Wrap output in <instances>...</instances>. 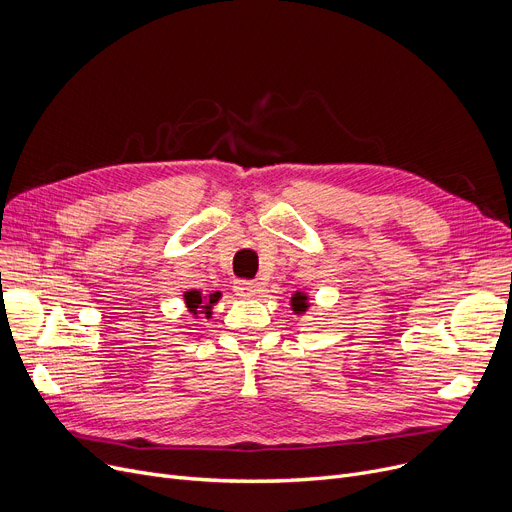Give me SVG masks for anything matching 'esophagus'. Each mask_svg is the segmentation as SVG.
<instances>
[{
    "instance_id": "obj_1",
    "label": "esophagus",
    "mask_w": 512,
    "mask_h": 512,
    "mask_svg": "<svg viewBox=\"0 0 512 512\" xmlns=\"http://www.w3.org/2000/svg\"><path fill=\"white\" fill-rule=\"evenodd\" d=\"M234 290L240 294V297H257L261 292V284L257 280H236Z\"/></svg>"
}]
</instances>
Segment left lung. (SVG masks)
I'll return each mask as SVG.
<instances>
[{"label":"left lung","instance_id":"obj_1","mask_svg":"<svg viewBox=\"0 0 512 512\" xmlns=\"http://www.w3.org/2000/svg\"><path fill=\"white\" fill-rule=\"evenodd\" d=\"M290 305H292L294 313H299V315H301V313H305V311L309 309V299H307V294H303V292L292 294Z\"/></svg>","mask_w":512,"mask_h":512}]
</instances>
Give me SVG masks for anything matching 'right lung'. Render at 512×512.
Here are the masks:
<instances>
[{"label":"right lung","mask_w":512,"mask_h":512,"mask_svg":"<svg viewBox=\"0 0 512 512\" xmlns=\"http://www.w3.org/2000/svg\"><path fill=\"white\" fill-rule=\"evenodd\" d=\"M218 299H220V292H213V294H209V297H203L199 290L184 292V303H186L188 311H191L195 317H199L203 313L209 319L211 317V307L218 303Z\"/></svg>","instance_id":"obj_1"}]
</instances>
